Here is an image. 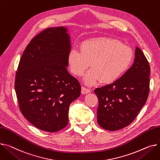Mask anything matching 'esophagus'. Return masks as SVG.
<instances>
[{"mask_svg": "<svg viewBox=\"0 0 160 160\" xmlns=\"http://www.w3.org/2000/svg\"><path fill=\"white\" fill-rule=\"evenodd\" d=\"M89 92H91V90L89 89H88L85 87H82V94H86Z\"/></svg>", "mask_w": 160, "mask_h": 160, "instance_id": "34e87169", "label": "esophagus"}]
</instances>
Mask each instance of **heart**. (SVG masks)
I'll return each mask as SVG.
<instances>
[{"instance_id":"obj_1","label":"heart","mask_w":160,"mask_h":160,"mask_svg":"<svg viewBox=\"0 0 160 160\" xmlns=\"http://www.w3.org/2000/svg\"><path fill=\"white\" fill-rule=\"evenodd\" d=\"M133 60L132 49L115 39L93 38L82 42L80 51L71 49L67 55L69 69L74 76L81 77L90 66L83 81L88 86L110 83L129 69Z\"/></svg>"}]
</instances>
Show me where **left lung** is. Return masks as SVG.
<instances>
[{
	"mask_svg": "<svg viewBox=\"0 0 160 160\" xmlns=\"http://www.w3.org/2000/svg\"><path fill=\"white\" fill-rule=\"evenodd\" d=\"M132 66L111 84L94 89L99 103L97 122L103 129L118 131L129 125L145 105L149 92L150 66L136 47Z\"/></svg>",
	"mask_w": 160,
	"mask_h": 160,
	"instance_id": "1",
	"label": "left lung"
}]
</instances>
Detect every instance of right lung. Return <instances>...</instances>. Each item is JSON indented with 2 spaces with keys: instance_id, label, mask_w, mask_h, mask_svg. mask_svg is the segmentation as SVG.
Wrapping results in <instances>:
<instances>
[{
  "instance_id": "add662e5",
  "label": "right lung",
  "mask_w": 160,
  "mask_h": 160,
  "mask_svg": "<svg viewBox=\"0 0 160 160\" xmlns=\"http://www.w3.org/2000/svg\"><path fill=\"white\" fill-rule=\"evenodd\" d=\"M71 48L68 28H50L31 40L20 58L15 82L19 108L40 130L64 128L69 105L80 96L79 82L67 70Z\"/></svg>"
}]
</instances>
